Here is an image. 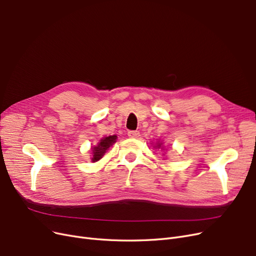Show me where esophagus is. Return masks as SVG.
Here are the masks:
<instances>
[{
  "label": "esophagus",
  "instance_id": "1",
  "mask_svg": "<svg viewBox=\"0 0 256 256\" xmlns=\"http://www.w3.org/2000/svg\"><path fill=\"white\" fill-rule=\"evenodd\" d=\"M128 136L132 138H138L140 136V132L138 131H129Z\"/></svg>",
  "mask_w": 256,
  "mask_h": 256
}]
</instances>
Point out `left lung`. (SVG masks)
Returning <instances> with one entry per match:
<instances>
[{
    "label": "left lung",
    "instance_id": "8db88e82",
    "mask_svg": "<svg viewBox=\"0 0 256 256\" xmlns=\"http://www.w3.org/2000/svg\"><path fill=\"white\" fill-rule=\"evenodd\" d=\"M158 146H160V145H158Z\"/></svg>",
    "mask_w": 256,
    "mask_h": 256
}]
</instances>
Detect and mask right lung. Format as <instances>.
Here are the masks:
<instances>
[{"label":"right lung","mask_w":256,"mask_h":256,"mask_svg":"<svg viewBox=\"0 0 256 256\" xmlns=\"http://www.w3.org/2000/svg\"><path fill=\"white\" fill-rule=\"evenodd\" d=\"M116 136H110L102 138L100 142H98V145L94 148L92 162H96V160H100L102 156H104V153L106 152V150L112 144H114V142H116Z\"/></svg>","instance_id":"right-lung-1"}]
</instances>
